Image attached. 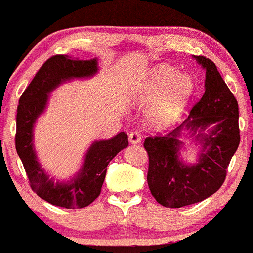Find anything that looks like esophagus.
Returning a JSON list of instances; mask_svg holds the SVG:
<instances>
[{"label": "esophagus", "mask_w": 253, "mask_h": 253, "mask_svg": "<svg viewBox=\"0 0 253 253\" xmlns=\"http://www.w3.org/2000/svg\"><path fill=\"white\" fill-rule=\"evenodd\" d=\"M129 141L131 143H140L141 142V134L138 131H132L129 134Z\"/></svg>", "instance_id": "1"}]
</instances>
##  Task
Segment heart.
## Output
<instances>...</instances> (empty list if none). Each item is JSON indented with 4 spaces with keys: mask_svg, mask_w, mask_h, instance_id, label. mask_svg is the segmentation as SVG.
Wrapping results in <instances>:
<instances>
[{
    "mask_svg": "<svg viewBox=\"0 0 253 253\" xmlns=\"http://www.w3.org/2000/svg\"><path fill=\"white\" fill-rule=\"evenodd\" d=\"M194 89V81L188 73H178L171 66L156 67L146 78L140 91V101L157 99L148 111L152 126L164 129L177 119Z\"/></svg>",
    "mask_w": 253,
    "mask_h": 253,
    "instance_id": "obj_1",
    "label": "heart"
}]
</instances>
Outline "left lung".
Here are the masks:
<instances>
[{"label":"left lung","instance_id":"obj_1","mask_svg":"<svg viewBox=\"0 0 253 253\" xmlns=\"http://www.w3.org/2000/svg\"><path fill=\"white\" fill-rule=\"evenodd\" d=\"M195 59L206 70L205 93L193 105L188 118L180 126L167 135L146 137L143 142L148 154L149 191L165 208H182L203 202L218 191L240 143L235 96L213 61L202 55ZM183 125L193 132L213 127L209 135L198 134L203 141V153L198 164L189 167L177 156L180 144L177 137Z\"/></svg>","mask_w":253,"mask_h":253}]
</instances>
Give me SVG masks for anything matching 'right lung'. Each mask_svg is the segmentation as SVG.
<instances>
[{
	"mask_svg": "<svg viewBox=\"0 0 253 253\" xmlns=\"http://www.w3.org/2000/svg\"><path fill=\"white\" fill-rule=\"evenodd\" d=\"M96 71L95 59L73 60L67 55H53L41 66L19 99L15 149L23 162L29 184L39 197L60 208L81 209L93 203L101 193L108 163L129 143L126 132L93 143L86 152L81 172L67 184L54 183L37 162L32 148V127L37 117L44 110L48 94L62 81L86 77Z\"/></svg>",
	"mask_w": 253,
	"mask_h": 253,
	"instance_id": "right-lung-1",
	"label": "right lung"
}]
</instances>
